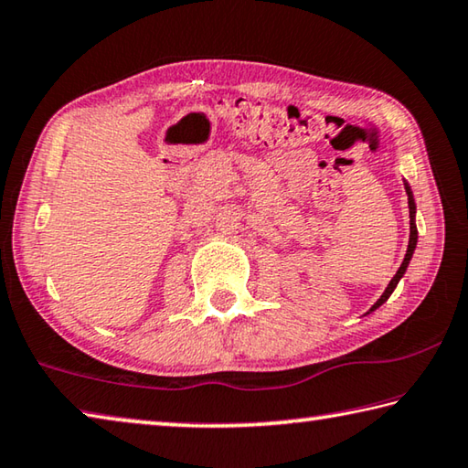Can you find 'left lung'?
I'll return each mask as SVG.
<instances>
[{"label":"left lung","instance_id":"8db88e82","mask_svg":"<svg viewBox=\"0 0 468 468\" xmlns=\"http://www.w3.org/2000/svg\"><path fill=\"white\" fill-rule=\"evenodd\" d=\"M405 189H407V194H409V212H410V235H409V248H407V256H405V260H402V264H400V268H399V272H396L394 276H392V281H390V284H388L386 287V291H384V295L379 297L376 303H374V307H371L369 312H374V310H378L379 305L384 303V301L392 295V291L396 289V284H399V281L402 279V274H405V271H407V266H409V262H410V258H413V251H415V248H417V225H415V200H413V192H410V187L409 186H405Z\"/></svg>","mask_w":468,"mask_h":468}]
</instances>
